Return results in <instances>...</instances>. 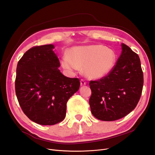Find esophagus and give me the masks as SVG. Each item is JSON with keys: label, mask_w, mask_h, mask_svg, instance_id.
<instances>
[{"label": "esophagus", "mask_w": 155, "mask_h": 155, "mask_svg": "<svg viewBox=\"0 0 155 155\" xmlns=\"http://www.w3.org/2000/svg\"><path fill=\"white\" fill-rule=\"evenodd\" d=\"M80 84H81V86H84V85H86L87 83H86V81L85 80H84V79H81Z\"/></svg>", "instance_id": "1"}]
</instances>
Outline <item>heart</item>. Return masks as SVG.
<instances>
[{
	"mask_svg": "<svg viewBox=\"0 0 155 155\" xmlns=\"http://www.w3.org/2000/svg\"><path fill=\"white\" fill-rule=\"evenodd\" d=\"M116 55L113 50L101 45L74 48L70 55H64L61 60L64 69L70 72L78 71L83 67L89 78L98 79L105 76L113 69Z\"/></svg>",
	"mask_w": 155,
	"mask_h": 155,
	"instance_id": "1",
	"label": "heart"
}]
</instances>
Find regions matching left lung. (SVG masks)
Masks as SVG:
<instances>
[{
  "mask_svg": "<svg viewBox=\"0 0 155 155\" xmlns=\"http://www.w3.org/2000/svg\"><path fill=\"white\" fill-rule=\"evenodd\" d=\"M121 49L113 69L107 76L89 82L91 112L102 121H114L127 115L142 95L143 74L139 56L124 43Z\"/></svg>",
  "mask_w": 155,
  "mask_h": 155,
  "instance_id": "left-lung-1",
  "label": "left lung"
}]
</instances>
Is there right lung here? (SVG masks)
I'll list each match as a JSON object with an SVG mask.
<instances>
[{"label":"right lung","mask_w":155,"mask_h":155,"mask_svg":"<svg viewBox=\"0 0 155 155\" xmlns=\"http://www.w3.org/2000/svg\"><path fill=\"white\" fill-rule=\"evenodd\" d=\"M52 45L35 46L18 61L15 93L21 109L31 121L52 125L66 116L67 103L80 86L78 78L61 73Z\"/></svg>","instance_id":"add662e5"}]
</instances>
